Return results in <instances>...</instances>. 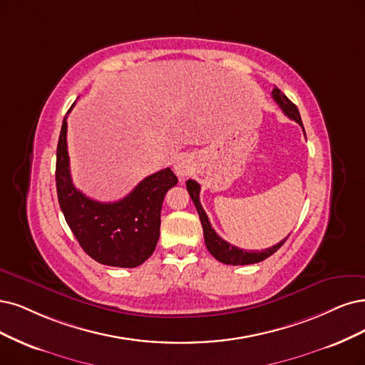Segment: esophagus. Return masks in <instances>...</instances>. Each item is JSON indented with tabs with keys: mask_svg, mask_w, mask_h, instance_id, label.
<instances>
[{
	"mask_svg": "<svg viewBox=\"0 0 365 365\" xmlns=\"http://www.w3.org/2000/svg\"><path fill=\"white\" fill-rule=\"evenodd\" d=\"M174 171L179 175V178H185V175L190 174V164H187V160L180 158L178 162H175Z\"/></svg>",
	"mask_w": 365,
	"mask_h": 365,
	"instance_id": "1",
	"label": "esophagus"
}]
</instances>
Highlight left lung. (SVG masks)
I'll list each match as a JSON object with an SVG mask.
<instances>
[{"label":"left lung","instance_id":"1","mask_svg":"<svg viewBox=\"0 0 365 365\" xmlns=\"http://www.w3.org/2000/svg\"><path fill=\"white\" fill-rule=\"evenodd\" d=\"M272 98L279 105L282 113H284L287 117H290L292 120H294L296 123H299L302 130H304V133H305L302 120H301V115H299V111H298V108H296V105L286 96L284 93H282L277 87L272 90ZM186 190H187V192H190V195H191V198L194 201L195 209L198 212L200 221H201V225H203L206 247H207L209 252L213 255V257L217 259L218 262H221V263L237 266V264H252V263L263 262L264 259L271 257L274 252H277L282 245H284V242L290 236L289 235L286 239H282L281 242H278L277 245H274L271 248L262 250V251L240 250V248H237V247H235L232 244H228V242H225L222 237H220L217 235V232H215L213 228H212L210 221L207 218V215H206L203 206H201V203H200V185L195 180L190 179V180L186 182Z\"/></svg>","mask_w":365,"mask_h":365}]
</instances>
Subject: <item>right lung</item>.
Returning a JSON list of instances; mask_svg holds the SVG:
<instances>
[{
	"label": "right lung",
	"mask_w": 365,
	"mask_h": 365,
	"mask_svg": "<svg viewBox=\"0 0 365 365\" xmlns=\"http://www.w3.org/2000/svg\"><path fill=\"white\" fill-rule=\"evenodd\" d=\"M66 135L67 120L64 117L57 145L56 182L58 203L67 225L81 248L98 263L115 267L143 264L156 248L160 207L167 191L178 185V178L171 168L160 170L147 175L125 198L114 203H101L73 186Z\"/></svg>",
	"instance_id": "add662e5"
}]
</instances>
